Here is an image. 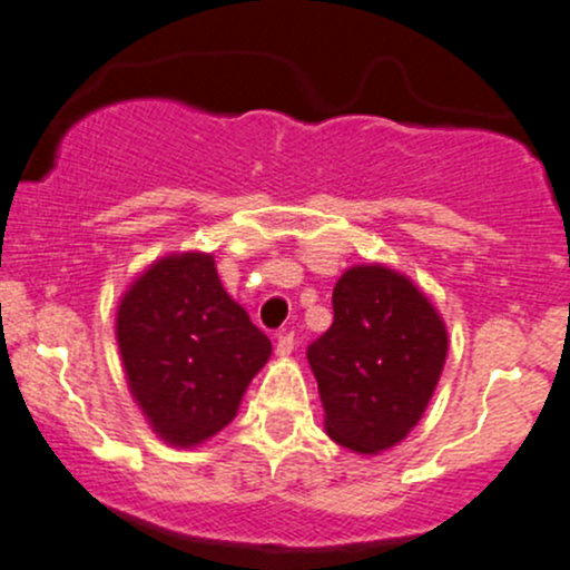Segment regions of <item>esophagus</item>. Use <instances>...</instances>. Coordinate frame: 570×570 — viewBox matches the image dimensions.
Masks as SVG:
<instances>
[{
  "mask_svg": "<svg viewBox=\"0 0 570 570\" xmlns=\"http://www.w3.org/2000/svg\"><path fill=\"white\" fill-rule=\"evenodd\" d=\"M275 353L281 358H289L295 353V333H278V342H275Z\"/></svg>",
  "mask_w": 570,
  "mask_h": 570,
  "instance_id": "34e87169",
  "label": "esophagus"
}]
</instances>
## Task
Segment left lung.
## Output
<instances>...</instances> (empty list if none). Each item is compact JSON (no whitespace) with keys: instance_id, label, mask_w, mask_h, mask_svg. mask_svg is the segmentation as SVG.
I'll list each match as a JSON object with an SVG mask.
<instances>
[{"instance_id":"8db88e82","label":"left lung","mask_w":570,"mask_h":570,"mask_svg":"<svg viewBox=\"0 0 570 570\" xmlns=\"http://www.w3.org/2000/svg\"><path fill=\"white\" fill-rule=\"evenodd\" d=\"M446 325L430 297L386 264H355L333 286V325L308 347L325 433L381 455L419 424L444 370Z\"/></svg>"}]
</instances>
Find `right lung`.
I'll return each instance as SVG.
<instances>
[{
    "label": "right lung",
    "mask_w": 570,
    "mask_h": 570,
    "mask_svg": "<svg viewBox=\"0 0 570 570\" xmlns=\"http://www.w3.org/2000/svg\"><path fill=\"white\" fill-rule=\"evenodd\" d=\"M126 383L154 433L198 446L239 411L273 344L223 289L215 256L170 253L129 284L115 314Z\"/></svg>",
    "instance_id": "add662e5"
}]
</instances>
